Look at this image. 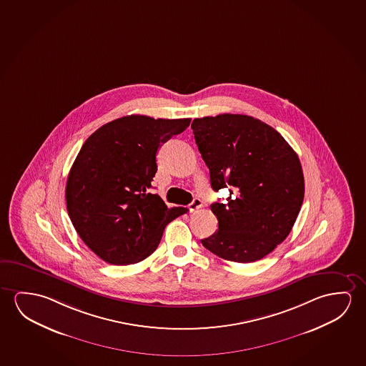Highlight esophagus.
<instances>
[{
    "instance_id": "esophagus-1",
    "label": "esophagus",
    "mask_w": 366,
    "mask_h": 366,
    "mask_svg": "<svg viewBox=\"0 0 366 366\" xmlns=\"http://www.w3.org/2000/svg\"><path fill=\"white\" fill-rule=\"evenodd\" d=\"M203 207V202L200 200V199H197V197H195L194 200H192V203L189 204V210L190 212H197L199 209L202 208Z\"/></svg>"
}]
</instances>
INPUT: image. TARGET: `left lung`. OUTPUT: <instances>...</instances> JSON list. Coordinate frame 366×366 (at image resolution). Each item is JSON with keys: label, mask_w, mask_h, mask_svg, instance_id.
Returning a JSON list of instances; mask_svg holds the SVG:
<instances>
[{"label": "left lung", "mask_w": 366, "mask_h": 366, "mask_svg": "<svg viewBox=\"0 0 366 366\" xmlns=\"http://www.w3.org/2000/svg\"><path fill=\"white\" fill-rule=\"evenodd\" d=\"M192 129L208 166L214 192L229 187L227 203H213L218 231L202 239L222 259L247 264L287 238L303 204L298 154L272 127L239 114L194 119Z\"/></svg>", "instance_id": "left-lung-1"}]
</instances>
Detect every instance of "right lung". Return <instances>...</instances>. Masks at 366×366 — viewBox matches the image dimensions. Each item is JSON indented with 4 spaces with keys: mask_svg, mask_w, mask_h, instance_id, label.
Here are the masks:
<instances>
[{
    "mask_svg": "<svg viewBox=\"0 0 366 366\" xmlns=\"http://www.w3.org/2000/svg\"><path fill=\"white\" fill-rule=\"evenodd\" d=\"M192 119L128 115L86 139L68 174V215L81 239L107 264H137L152 254L164 227L187 209L167 208L152 181L159 147Z\"/></svg>",
    "mask_w": 366,
    "mask_h": 366,
    "instance_id": "right-lung-1",
    "label": "right lung"
}]
</instances>
